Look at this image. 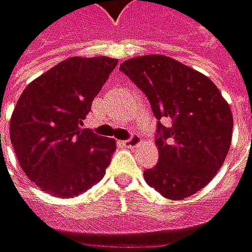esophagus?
<instances>
[{
	"label": "esophagus",
	"mask_w": 252,
	"mask_h": 252,
	"mask_svg": "<svg viewBox=\"0 0 252 252\" xmlns=\"http://www.w3.org/2000/svg\"><path fill=\"white\" fill-rule=\"evenodd\" d=\"M123 143H125V146H127V148H136V146H139V145L142 143V137L139 135H132L127 140H125Z\"/></svg>",
	"instance_id": "1"
}]
</instances>
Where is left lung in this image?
<instances>
[{"instance_id":"1","label":"left lung","mask_w":252,"mask_h":252,"mask_svg":"<svg viewBox=\"0 0 252 252\" xmlns=\"http://www.w3.org/2000/svg\"><path fill=\"white\" fill-rule=\"evenodd\" d=\"M120 70L151 101L158 122L159 162L145 181L168 199H184L208 185L222 166L232 137V113L218 87L175 59L149 54ZM169 120L163 126L160 120Z\"/></svg>"}]
</instances>
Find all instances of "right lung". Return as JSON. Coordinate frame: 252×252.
Instances as JSON below:
<instances>
[{
	"instance_id": "right-lung-1",
	"label": "right lung",
	"mask_w": 252,
	"mask_h": 252,
	"mask_svg": "<svg viewBox=\"0 0 252 252\" xmlns=\"http://www.w3.org/2000/svg\"><path fill=\"white\" fill-rule=\"evenodd\" d=\"M116 64L103 56L70 57L20 96L9 137L21 169L41 190L74 198L104 176L116 142L81 126Z\"/></svg>"
}]
</instances>
